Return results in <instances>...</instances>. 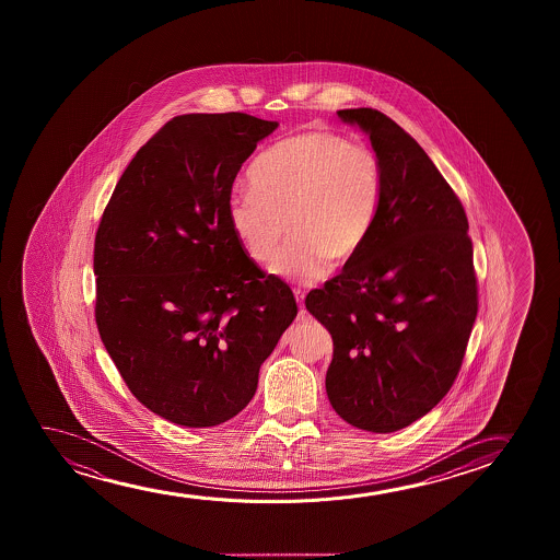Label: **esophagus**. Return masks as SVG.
<instances>
[{
    "mask_svg": "<svg viewBox=\"0 0 560 560\" xmlns=\"http://www.w3.org/2000/svg\"><path fill=\"white\" fill-rule=\"evenodd\" d=\"M294 296H296V300H299L300 315H302V317H306V306H304V292L300 291V289H294Z\"/></svg>",
    "mask_w": 560,
    "mask_h": 560,
    "instance_id": "esophagus-1",
    "label": "esophagus"
}]
</instances>
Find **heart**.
Instances as JSON below:
<instances>
[{"label":"heart","mask_w":560,"mask_h":560,"mask_svg":"<svg viewBox=\"0 0 560 560\" xmlns=\"http://www.w3.org/2000/svg\"><path fill=\"white\" fill-rule=\"evenodd\" d=\"M253 191L231 195L228 222L250 260L268 266L284 233L291 245L276 276L312 284L345 268L368 245L384 197V168L373 147L327 130L281 139L248 170Z\"/></svg>","instance_id":"b5f03b06"}]
</instances>
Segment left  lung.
Instances as JSON below:
<instances>
[{"instance_id":"1","label":"left lung","mask_w":560,"mask_h":560,"mask_svg":"<svg viewBox=\"0 0 560 560\" xmlns=\"http://www.w3.org/2000/svg\"><path fill=\"white\" fill-rule=\"evenodd\" d=\"M384 168L375 231L360 256L310 291L335 352L325 386L346 422L396 432L452 388L478 312L472 241L459 197L429 154L375 108H342Z\"/></svg>"}]
</instances>
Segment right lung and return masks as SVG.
I'll use <instances>...</instances> for the list:
<instances>
[{"label":"right lung","instance_id":"right-lung-1","mask_svg":"<svg viewBox=\"0 0 560 560\" xmlns=\"http://www.w3.org/2000/svg\"><path fill=\"white\" fill-rule=\"evenodd\" d=\"M277 122L174 116L131 159L93 248L95 323L131 394L182 427L230 421L299 314L228 222L243 162Z\"/></svg>","mask_w":560,"mask_h":560}]
</instances>
